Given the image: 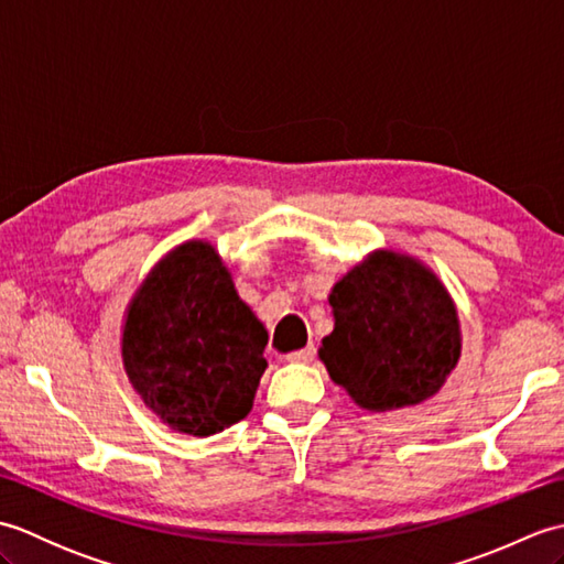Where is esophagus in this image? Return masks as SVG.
I'll return each mask as SVG.
<instances>
[{"label": "esophagus", "mask_w": 564, "mask_h": 564, "mask_svg": "<svg viewBox=\"0 0 564 564\" xmlns=\"http://www.w3.org/2000/svg\"><path fill=\"white\" fill-rule=\"evenodd\" d=\"M317 356V349L313 344L310 346H305V349H297V351H291V354H285V358H289L291 364H310L313 361V358Z\"/></svg>", "instance_id": "34e87169"}]
</instances>
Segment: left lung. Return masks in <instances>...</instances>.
Segmentation results:
<instances>
[{"label": "left lung", "instance_id": "8db88e82", "mask_svg": "<svg viewBox=\"0 0 564 564\" xmlns=\"http://www.w3.org/2000/svg\"><path fill=\"white\" fill-rule=\"evenodd\" d=\"M334 332L319 358L370 412L400 410L441 390L460 358L448 291L412 257L376 251L334 285Z\"/></svg>", "mask_w": 564, "mask_h": 564}]
</instances>
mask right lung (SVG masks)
I'll use <instances>...</instances> for the list:
<instances>
[{
    "label": "right lung",
    "mask_w": 564,
    "mask_h": 564,
    "mask_svg": "<svg viewBox=\"0 0 564 564\" xmlns=\"http://www.w3.org/2000/svg\"><path fill=\"white\" fill-rule=\"evenodd\" d=\"M267 341L213 245L186 242L152 269L130 303L123 366L166 426L213 436L249 414Z\"/></svg>",
    "instance_id": "obj_1"
}]
</instances>
